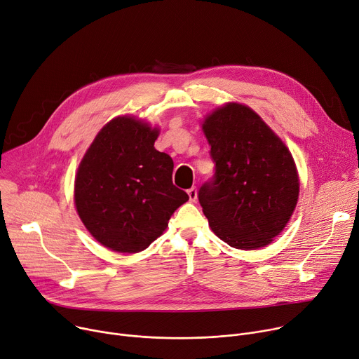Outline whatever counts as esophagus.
Returning <instances> with one entry per match:
<instances>
[{"label":"esophagus","mask_w":359,"mask_h":359,"mask_svg":"<svg viewBox=\"0 0 359 359\" xmlns=\"http://www.w3.org/2000/svg\"><path fill=\"white\" fill-rule=\"evenodd\" d=\"M187 194H189V201L190 202H196L198 201V190H196V187H190L187 190Z\"/></svg>","instance_id":"obj_1"}]
</instances>
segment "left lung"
<instances>
[{
	"mask_svg": "<svg viewBox=\"0 0 359 359\" xmlns=\"http://www.w3.org/2000/svg\"><path fill=\"white\" fill-rule=\"evenodd\" d=\"M215 176L199 202L215 235L229 246H266L298 203L299 177L285 143L252 109L227 103L203 121Z\"/></svg>",
	"mask_w": 359,
	"mask_h": 359,
	"instance_id": "left-lung-1",
	"label": "left lung"
}]
</instances>
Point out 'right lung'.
Here are the masks:
<instances>
[{
  "label": "right lung",
  "instance_id": "add662e5",
  "mask_svg": "<svg viewBox=\"0 0 359 359\" xmlns=\"http://www.w3.org/2000/svg\"><path fill=\"white\" fill-rule=\"evenodd\" d=\"M158 128L135 117L109 121L86 151L74 182L77 213L93 238L120 253L144 250L189 201L172 182L173 160L154 149Z\"/></svg>",
  "mask_w": 359,
  "mask_h": 359
}]
</instances>
